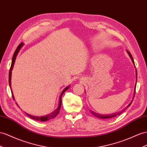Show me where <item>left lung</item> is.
Masks as SVG:
<instances>
[{
  "instance_id": "left-lung-1",
  "label": "left lung",
  "mask_w": 147,
  "mask_h": 147,
  "mask_svg": "<svg viewBox=\"0 0 147 147\" xmlns=\"http://www.w3.org/2000/svg\"><path fill=\"white\" fill-rule=\"evenodd\" d=\"M127 53H128V54L129 55L130 57V58H131V61H132V62H133V63H134V65H135V64H134V59H133V58H132V56H131V55L130 54V53L129 51H127ZM137 80V70H136V84H135V91H134V97H133V99H134V98L135 94V89H136ZM133 99H132V100H131V102L129 105H128V106H127L125 109H124L123 110H122V111H124V110L126 109L127 108H128V107H129L130 106L131 104V102H132ZM122 111H120V112H117V113H115V114H109V115H104V114H98V113H96V112H94V111H90V112H91L94 115H95V116L97 117L100 118V119H110V118L114 117H115V116H117V115H120V114H121V113L122 112Z\"/></svg>"
}]
</instances>
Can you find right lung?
Masks as SVG:
<instances>
[{"instance_id": "1", "label": "right lung", "mask_w": 147, "mask_h": 147, "mask_svg": "<svg viewBox=\"0 0 147 147\" xmlns=\"http://www.w3.org/2000/svg\"><path fill=\"white\" fill-rule=\"evenodd\" d=\"M23 43H20L18 46L17 47L16 50L15 51L14 53H13V57H12V64H11V66H10V71H9V86H10V88H11V75H12V69H13V65H14V63H15V61H16V57L17 56V54L18 53V52H19L20 50L21 49L22 47L23 46ZM69 88V86H67V87H66V88H65L63 89V91H62L61 95H60L59 96V105H58V108L56 109L52 113H51V114H48L47 115H45V116H41V117H36V116H33V115H30L28 114H27V113H25L26 114H27V115L28 117H29L30 118H31L32 119H34V120H39V121H41V122H45V121H47V120H50L53 118H54L55 117H56V115H57L58 114H59V109L60 108H61V97H62V95L63 94V93L66 92L67 89H68V88ZM12 97H13V99L14 100V97H13V93H12Z\"/></svg>"}]
</instances>
